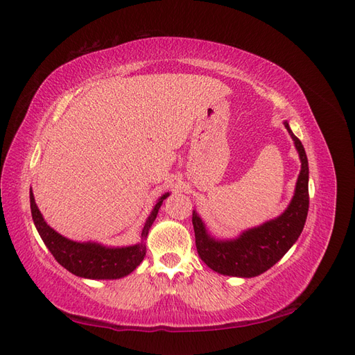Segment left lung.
<instances>
[{
	"mask_svg": "<svg viewBox=\"0 0 355 355\" xmlns=\"http://www.w3.org/2000/svg\"><path fill=\"white\" fill-rule=\"evenodd\" d=\"M284 125L295 141L302 168L296 182L295 197L282 216L243 232L237 240L216 241L209 237L197 213H192L198 256L213 271L245 278L259 275L282 259L304 230L309 209L308 158L302 142L287 123Z\"/></svg>",
	"mask_w": 355,
	"mask_h": 355,
	"instance_id": "left-lung-1",
	"label": "left lung"
}]
</instances>
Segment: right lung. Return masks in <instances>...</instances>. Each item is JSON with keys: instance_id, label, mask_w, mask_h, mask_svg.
Wrapping results in <instances>:
<instances>
[{"instance_id": "1", "label": "right lung", "mask_w": 355, "mask_h": 355, "mask_svg": "<svg viewBox=\"0 0 355 355\" xmlns=\"http://www.w3.org/2000/svg\"><path fill=\"white\" fill-rule=\"evenodd\" d=\"M167 197L168 194L161 197L155 204L153 213L149 214L142 230L141 243L130 247H121V249H108V247L99 244L77 243L62 237L60 234L51 230L46 220L42 219L35 204L34 194H32V191L29 192L32 219H34L38 234L41 235L50 253L55 256V259L63 268H67L73 275L93 278V280H114V278H121L136 270V266L144 261L146 253V245L144 240L146 239L148 231L157 218L161 202Z\"/></svg>"}]
</instances>
